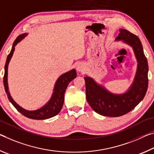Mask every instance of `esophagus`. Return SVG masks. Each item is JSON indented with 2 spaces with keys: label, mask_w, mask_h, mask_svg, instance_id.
Masks as SVG:
<instances>
[{
  "label": "esophagus",
  "mask_w": 154,
  "mask_h": 154,
  "mask_svg": "<svg viewBox=\"0 0 154 154\" xmlns=\"http://www.w3.org/2000/svg\"><path fill=\"white\" fill-rule=\"evenodd\" d=\"M76 69L79 72H83L85 70V66L82 63H79L76 65Z\"/></svg>",
  "instance_id": "obj_1"
}]
</instances>
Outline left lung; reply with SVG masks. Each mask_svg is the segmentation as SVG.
<instances>
[{"mask_svg":"<svg viewBox=\"0 0 154 154\" xmlns=\"http://www.w3.org/2000/svg\"><path fill=\"white\" fill-rule=\"evenodd\" d=\"M116 40H122L132 47L138 61L134 82L123 94L116 95L97 85L94 79L85 77L87 100L98 114L106 117H120L131 111L144 98L148 87V63L138 37L125 29H120Z\"/></svg>","mask_w":154,"mask_h":154,"instance_id":"left-lung-1","label":"left lung"}]
</instances>
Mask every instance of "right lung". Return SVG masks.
Returning a JSON list of instances; mask_svg holds the SVG:
<instances>
[{
	"mask_svg": "<svg viewBox=\"0 0 154 154\" xmlns=\"http://www.w3.org/2000/svg\"><path fill=\"white\" fill-rule=\"evenodd\" d=\"M26 33H24L22 35H19L15 40L12 48L10 53L8 54L7 58V60L5 65V74L3 77V83L5 92L8 97V99L10 102L14 105V106L18 110V111L23 115L25 117L32 119H46L51 118L54 116L57 115L59 113L63 107L64 103V95L65 92L67 87L69 85V83L72 81L73 79H74L76 77V72L75 70L72 69L71 71L65 73L64 74L60 75L58 79L55 86L54 88V92L52 94L51 98L47 104L44 106L42 108H39L36 110H26L20 106L18 104H17L16 102L12 99L9 92L8 83H7V70H8V65L9 60L11 59L12 55L14 54L15 46H16L17 43H19L21 40L24 38L25 36H26Z\"/></svg>",
	"mask_w": 154,
	"mask_h": 154,
	"instance_id": "obj_1",
	"label": "right lung"
}]
</instances>
